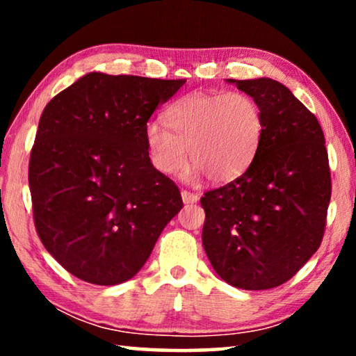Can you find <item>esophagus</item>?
I'll return each mask as SVG.
<instances>
[{"label": "esophagus", "instance_id": "esophagus-1", "mask_svg": "<svg viewBox=\"0 0 356 356\" xmlns=\"http://www.w3.org/2000/svg\"><path fill=\"white\" fill-rule=\"evenodd\" d=\"M181 197H183L184 204H194V202L199 201V196L196 193L186 191V189H183V191H181Z\"/></svg>", "mask_w": 356, "mask_h": 356}]
</instances>
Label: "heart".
Segmentation results:
<instances>
[{
  "label": "heart",
  "mask_w": 356,
  "mask_h": 356,
  "mask_svg": "<svg viewBox=\"0 0 356 356\" xmlns=\"http://www.w3.org/2000/svg\"><path fill=\"white\" fill-rule=\"evenodd\" d=\"M165 116L170 129L160 121L145 128L152 163L160 172L177 173L186 163L188 147V177L204 173L213 183L238 177L264 133L261 105L240 90L194 92L175 102Z\"/></svg>",
  "instance_id": "heart-1"
}]
</instances>
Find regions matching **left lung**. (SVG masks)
<instances>
[{"instance_id": "8db88e82", "label": "left lung", "mask_w": 356, "mask_h": 356, "mask_svg": "<svg viewBox=\"0 0 356 356\" xmlns=\"http://www.w3.org/2000/svg\"><path fill=\"white\" fill-rule=\"evenodd\" d=\"M261 105L264 133L245 173L204 193L202 245L227 284L274 289L318 251L332 193L324 133L280 82L235 81Z\"/></svg>"}]
</instances>
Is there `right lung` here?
Segmentation results:
<instances>
[{"label":"right lung","mask_w":356,"mask_h":356,"mask_svg":"<svg viewBox=\"0 0 356 356\" xmlns=\"http://www.w3.org/2000/svg\"><path fill=\"white\" fill-rule=\"evenodd\" d=\"M184 82L89 72L43 110L29 160L33 223L77 279L129 280L181 211L178 186L150 162L145 128Z\"/></svg>","instance_id":"1"}]
</instances>
